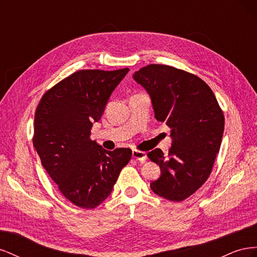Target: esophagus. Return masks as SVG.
I'll return each mask as SVG.
<instances>
[{"instance_id": "esophagus-1", "label": "esophagus", "mask_w": 257, "mask_h": 257, "mask_svg": "<svg viewBox=\"0 0 257 257\" xmlns=\"http://www.w3.org/2000/svg\"><path fill=\"white\" fill-rule=\"evenodd\" d=\"M132 155H133V158L135 160L142 162V163H144L147 160V154H146V152H143V151L133 150V152H132Z\"/></svg>"}]
</instances>
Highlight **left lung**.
<instances>
[{"label":"left lung","instance_id":"1","mask_svg":"<svg viewBox=\"0 0 257 257\" xmlns=\"http://www.w3.org/2000/svg\"><path fill=\"white\" fill-rule=\"evenodd\" d=\"M133 77L149 93L155 119L172 130L167 158L161 149L148 153L162 173L151 182V190L163 198L182 201L211 174L224 132L223 111L209 85L182 69L150 64Z\"/></svg>","mask_w":257,"mask_h":257}]
</instances>
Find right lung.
Wrapping results in <instances>:
<instances>
[{
    "label": "right lung",
    "instance_id": "add662e5",
    "mask_svg": "<svg viewBox=\"0 0 257 257\" xmlns=\"http://www.w3.org/2000/svg\"><path fill=\"white\" fill-rule=\"evenodd\" d=\"M128 71H77L53 85L37 105L33 145L62 195L77 207L102 204L132 158L130 148L107 151L90 139L93 123Z\"/></svg>",
    "mask_w": 257,
    "mask_h": 257
}]
</instances>
